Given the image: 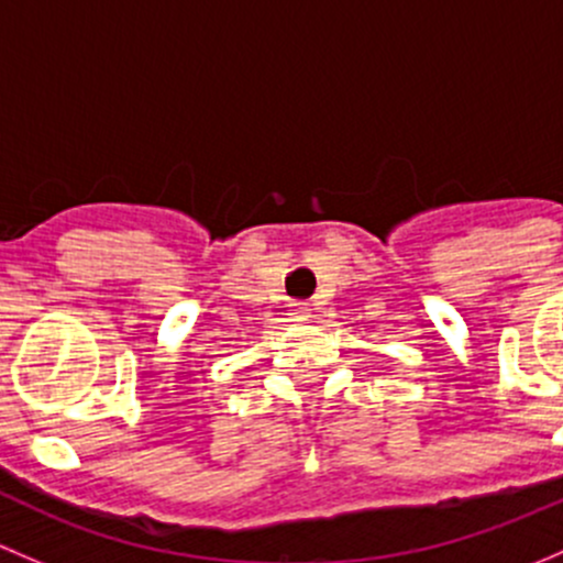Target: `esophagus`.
I'll list each match as a JSON object with an SVG mask.
<instances>
[{"mask_svg":"<svg viewBox=\"0 0 563 563\" xmlns=\"http://www.w3.org/2000/svg\"><path fill=\"white\" fill-rule=\"evenodd\" d=\"M311 317V309L306 303H289V320L306 322Z\"/></svg>","mask_w":563,"mask_h":563,"instance_id":"esophagus-1","label":"esophagus"}]
</instances>
